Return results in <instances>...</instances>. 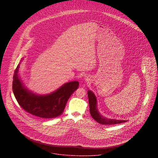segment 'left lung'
<instances>
[{
	"mask_svg": "<svg viewBox=\"0 0 158 158\" xmlns=\"http://www.w3.org/2000/svg\"><path fill=\"white\" fill-rule=\"evenodd\" d=\"M88 95L89 98V111L92 117L98 123L102 125H114L127 122V120H117L113 118H108L103 116L99 113L97 108V100L95 94L91 90H88Z\"/></svg>",
	"mask_w": 158,
	"mask_h": 158,
	"instance_id": "left-lung-1",
	"label": "left lung"
}]
</instances>
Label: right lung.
<instances>
[{
    "label": "right lung",
    "mask_w": 158,
    "mask_h": 158,
    "mask_svg": "<svg viewBox=\"0 0 158 158\" xmlns=\"http://www.w3.org/2000/svg\"><path fill=\"white\" fill-rule=\"evenodd\" d=\"M22 58L15 71L13 91L19 105L27 113L44 118H51L60 115L64 110L70 96L77 89V81L68 82L53 92L39 95L27 89L18 72Z\"/></svg>",
    "instance_id": "obj_1"
}]
</instances>
